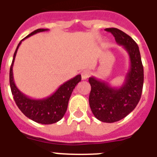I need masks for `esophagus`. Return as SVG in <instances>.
<instances>
[{
  "mask_svg": "<svg viewBox=\"0 0 157 157\" xmlns=\"http://www.w3.org/2000/svg\"><path fill=\"white\" fill-rule=\"evenodd\" d=\"M90 74H91V73H90V71L85 70V71H83V72H81V78H82V80H86V79H88L90 77Z\"/></svg>",
  "mask_w": 157,
  "mask_h": 157,
  "instance_id": "34e87169",
  "label": "esophagus"
}]
</instances>
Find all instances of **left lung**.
I'll return each instance as SVG.
<instances>
[{"mask_svg":"<svg viewBox=\"0 0 157 157\" xmlns=\"http://www.w3.org/2000/svg\"><path fill=\"white\" fill-rule=\"evenodd\" d=\"M123 46L130 58V68L120 87H113L94 76L89 78L91 85L89 101L94 115L104 123H114L125 118L136 107L141 98L144 85V67L138 45L128 34L117 28H106Z\"/></svg>","mask_w":157,"mask_h":157,"instance_id":"8db88e82","label":"left lung"}]
</instances>
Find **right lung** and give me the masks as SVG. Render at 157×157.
<instances>
[{
	"mask_svg": "<svg viewBox=\"0 0 157 157\" xmlns=\"http://www.w3.org/2000/svg\"><path fill=\"white\" fill-rule=\"evenodd\" d=\"M48 30V29L35 30L20 41L13 54L12 64L10 70V89L17 107L27 118L41 124H52L63 118L67 109V104L71 94L76 85L81 81V75H77L61 85L58 90L51 96L43 99L30 98L17 89L13 80V67L19 46L26 38H29L37 33Z\"/></svg>",
	"mask_w": 157,
	"mask_h": 157,
	"instance_id": "obj_1",
	"label": "right lung"
}]
</instances>
